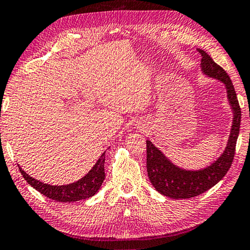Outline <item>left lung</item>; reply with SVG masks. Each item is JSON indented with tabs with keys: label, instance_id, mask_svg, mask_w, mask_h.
<instances>
[{
	"label": "left lung",
	"instance_id": "1",
	"mask_svg": "<svg viewBox=\"0 0 250 250\" xmlns=\"http://www.w3.org/2000/svg\"><path fill=\"white\" fill-rule=\"evenodd\" d=\"M198 51L202 55L200 68L204 75L221 81L227 87L228 100L233 111L232 128L227 147L221 156L208 167L200 170H187L178 167L171 163L149 140L146 141V167L150 183L161 195L173 199L198 196L223 179L232 166L241 126V107L229 75L222 67L213 62L206 52Z\"/></svg>",
	"mask_w": 250,
	"mask_h": 250
}]
</instances>
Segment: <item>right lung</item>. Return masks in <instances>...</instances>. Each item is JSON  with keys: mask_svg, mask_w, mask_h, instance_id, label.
Wrapping results in <instances>:
<instances>
[{"mask_svg": "<svg viewBox=\"0 0 250 250\" xmlns=\"http://www.w3.org/2000/svg\"><path fill=\"white\" fill-rule=\"evenodd\" d=\"M105 153L106 151L102 154L100 159L96 161V164L93 166V168L84 177L81 178L79 181H77V182L67 185H50L42 183L40 181L33 179L30 175L24 172L21 166H18V167L23 179L33 188H36L38 192L45 195L47 198L62 203L78 202V200L86 199L94 196L101 188L102 184L105 180Z\"/></svg>", "mask_w": 250, "mask_h": 250, "instance_id": "right-lung-1", "label": "right lung"}]
</instances>
